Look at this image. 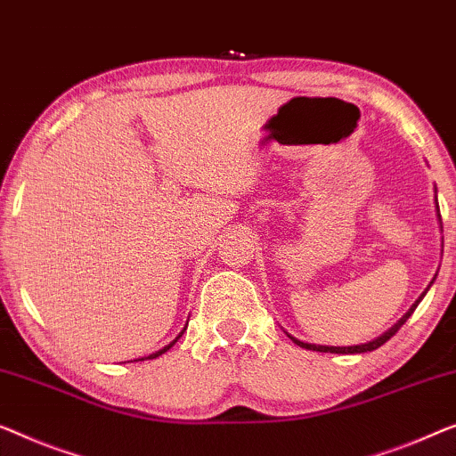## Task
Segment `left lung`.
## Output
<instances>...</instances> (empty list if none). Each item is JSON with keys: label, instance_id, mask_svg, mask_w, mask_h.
Returning a JSON list of instances; mask_svg holds the SVG:
<instances>
[{"label": "left lung", "instance_id": "8db88e82", "mask_svg": "<svg viewBox=\"0 0 456 456\" xmlns=\"http://www.w3.org/2000/svg\"><path fill=\"white\" fill-rule=\"evenodd\" d=\"M436 208H438V200H436ZM436 212H438V209H436ZM438 216H440V212H438ZM434 280H436V277H434ZM434 280L430 281V286H432V283H434ZM430 286H428V288H426V292H428V289H430ZM426 292H424V294H421L418 300H415V305H413L411 308H409V310H407V313H405L403 316H401V319H399L397 322H395V325H393L391 329H388V331H385V333H382V335H380V338H376V339H372V341H368V343H362V346H349V347H333V346H316V343H305V341L296 339V338H292V335H289V339H292V341L296 343V346H300V347H305V349H313V352H325V354H364V352H372V349H379V347L382 346V343H387L388 339H391V338H393V335H395V333H397V331H399V329L405 325V321L409 319V316H411V314H413V310H415V308H418V305H419V302H421V298H424V296H426Z\"/></svg>", "mask_w": 456, "mask_h": 456}]
</instances>
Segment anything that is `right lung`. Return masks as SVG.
Segmentation results:
<instances>
[{
  "instance_id": "1",
  "label": "right lung",
  "mask_w": 456,
  "mask_h": 456,
  "mask_svg": "<svg viewBox=\"0 0 456 456\" xmlns=\"http://www.w3.org/2000/svg\"><path fill=\"white\" fill-rule=\"evenodd\" d=\"M184 331H187V327H184V329H183V331L179 333V338H175V341H170L167 347H162V349H160V352H156V354H150V355H148V360H154V358H158V355H162L164 352H168V349H170V347H173V346H175V343H176V341H179V339L183 338V333H184ZM142 360H143V358H142Z\"/></svg>"
}]
</instances>
